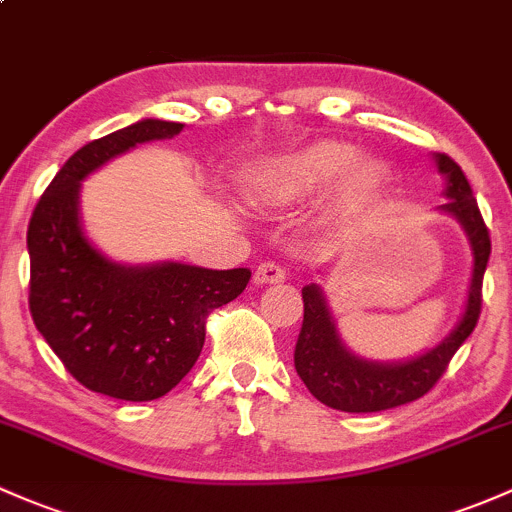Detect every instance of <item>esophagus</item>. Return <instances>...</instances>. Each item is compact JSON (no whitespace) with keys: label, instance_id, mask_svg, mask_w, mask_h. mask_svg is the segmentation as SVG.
Returning a JSON list of instances; mask_svg holds the SVG:
<instances>
[{"label":"esophagus","instance_id":"obj_1","mask_svg":"<svg viewBox=\"0 0 512 512\" xmlns=\"http://www.w3.org/2000/svg\"><path fill=\"white\" fill-rule=\"evenodd\" d=\"M284 279H287L284 267L279 265V262H272V260L260 262L255 274H252V282H255L257 287H262V284H282Z\"/></svg>","mask_w":512,"mask_h":512}]
</instances>
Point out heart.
<instances>
[{
    "mask_svg": "<svg viewBox=\"0 0 512 512\" xmlns=\"http://www.w3.org/2000/svg\"><path fill=\"white\" fill-rule=\"evenodd\" d=\"M355 159L358 152L351 144L316 139L252 166L245 186L262 206L287 208L311 201L336 184L333 203L341 213H353L373 203L385 181L378 161Z\"/></svg>",
    "mask_w": 512,
    "mask_h": 512,
    "instance_id": "1",
    "label": "heart"
}]
</instances>
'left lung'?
Masks as SVG:
<instances>
[{
  "mask_svg": "<svg viewBox=\"0 0 512 512\" xmlns=\"http://www.w3.org/2000/svg\"><path fill=\"white\" fill-rule=\"evenodd\" d=\"M437 166L446 176L444 193L449 198L441 211L459 218L473 250V277L464 316H461L459 326L449 333V338H444L429 353L419 355L410 363L380 365L355 358L353 353L346 351L326 309L324 294L316 284L301 289L304 324H301L297 348H294V368L311 395L333 410L380 412L419 400L439 383L454 353L478 324L483 301V274H486L488 257H491V235H488L471 184L461 166L449 154H437Z\"/></svg>",
  "mask_w": 512,
  "mask_h": 512,
  "instance_id": "1",
  "label": "left lung"
}]
</instances>
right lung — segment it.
I'll list each match as a JSON object with an SVG mask.
<instances>
[{
	"label": "right lung",
	"mask_w": 512,
	"mask_h": 512,
	"mask_svg": "<svg viewBox=\"0 0 512 512\" xmlns=\"http://www.w3.org/2000/svg\"><path fill=\"white\" fill-rule=\"evenodd\" d=\"M181 129L142 120L93 139L53 176L29 220L31 319L80 385L115 400L147 402L174 390L201 355L208 314L250 282L245 267H122L85 240L80 181L117 154Z\"/></svg>",
	"instance_id": "obj_1"
}]
</instances>
